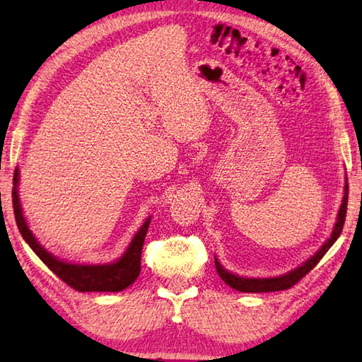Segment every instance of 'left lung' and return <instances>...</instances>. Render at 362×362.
Here are the masks:
<instances>
[{"label":"left lung","mask_w":362,"mask_h":362,"mask_svg":"<svg viewBox=\"0 0 362 362\" xmlns=\"http://www.w3.org/2000/svg\"><path fill=\"white\" fill-rule=\"evenodd\" d=\"M346 205H348V181L345 182L344 187V199H341V205L339 208L337 221H335L334 229L331 237H329L325 245L315 252V255L308 259V261L303 262L299 267L288 272V274L280 275V276H272V278H246V276H238L235 274H230L229 270H226L218 257H214V265H216V270L219 276L223 278L226 284H229L230 288L240 291V293H274V291H284L293 288L294 284L302 280L310 270H312L316 264H318L322 256L326 255L327 250L335 243V240L340 237L341 229H344L345 224V216H346Z\"/></svg>","instance_id":"8db88e82"}]
</instances>
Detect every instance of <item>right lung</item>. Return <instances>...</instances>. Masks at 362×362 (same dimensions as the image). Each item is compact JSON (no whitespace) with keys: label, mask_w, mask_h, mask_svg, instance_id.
<instances>
[{"label":"right lung","mask_w":362,"mask_h":362,"mask_svg":"<svg viewBox=\"0 0 362 362\" xmlns=\"http://www.w3.org/2000/svg\"><path fill=\"white\" fill-rule=\"evenodd\" d=\"M18 168L14 171V187H12V205H14L16 223L25 242L28 243L35 255L54 272V274L65 281L68 286L79 291V293H119L136 280L141 270V250L146 232L151 223V216L144 221L139 230L132 238L129 248L111 264H71L44 250L33 232L30 230L27 221L23 218L21 199H18Z\"/></svg>","instance_id":"right-lung-1"}]
</instances>
